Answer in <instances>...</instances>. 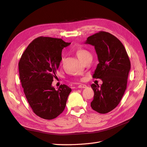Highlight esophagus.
Listing matches in <instances>:
<instances>
[{"mask_svg": "<svg viewBox=\"0 0 147 147\" xmlns=\"http://www.w3.org/2000/svg\"><path fill=\"white\" fill-rule=\"evenodd\" d=\"M87 87V86L86 84H79L78 86V88H86Z\"/></svg>", "mask_w": 147, "mask_h": 147, "instance_id": "obj_1", "label": "esophagus"}]
</instances>
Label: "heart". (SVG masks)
<instances>
[{
  "instance_id": "b5f03b06",
  "label": "heart",
  "mask_w": 147,
  "mask_h": 147,
  "mask_svg": "<svg viewBox=\"0 0 147 147\" xmlns=\"http://www.w3.org/2000/svg\"><path fill=\"white\" fill-rule=\"evenodd\" d=\"M76 55L82 62L85 61L88 57H92L91 53L83 48H78L76 51Z\"/></svg>"
}]
</instances>
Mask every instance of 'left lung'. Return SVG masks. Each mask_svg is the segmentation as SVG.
<instances>
[{
	"mask_svg": "<svg viewBox=\"0 0 147 147\" xmlns=\"http://www.w3.org/2000/svg\"><path fill=\"white\" fill-rule=\"evenodd\" d=\"M86 44L94 46L99 64L93 74L102 83L91 84L94 99L91 108L99 113H107L119 104L127 87L131 63L123 43L113 35L100 31L87 38Z\"/></svg>",
	"mask_w": 147,
	"mask_h": 147,
	"instance_id": "left-lung-1",
	"label": "left lung"
}]
</instances>
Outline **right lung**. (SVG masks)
Wrapping results in <instances>:
<instances>
[{"mask_svg":"<svg viewBox=\"0 0 147 147\" xmlns=\"http://www.w3.org/2000/svg\"><path fill=\"white\" fill-rule=\"evenodd\" d=\"M70 43L61 38L39 37L21 57L18 65L22 87L33 112L42 118L54 119L65 107L72 90L61 84L56 90L52 82L62 59V50Z\"/></svg>","mask_w":147,"mask_h":147,"instance_id":"1","label":"right lung"}]
</instances>
